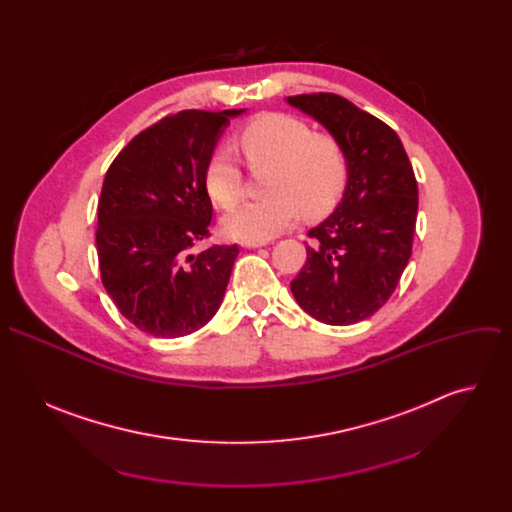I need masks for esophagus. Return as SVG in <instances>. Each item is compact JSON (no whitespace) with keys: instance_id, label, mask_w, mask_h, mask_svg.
Instances as JSON below:
<instances>
[{"instance_id":"1","label":"esophagus","mask_w":512,"mask_h":512,"mask_svg":"<svg viewBox=\"0 0 512 512\" xmlns=\"http://www.w3.org/2000/svg\"><path fill=\"white\" fill-rule=\"evenodd\" d=\"M241 245H243V247H247V249H255V247H263V245H267V241H241Z\"/></svg>"}]
</instances>
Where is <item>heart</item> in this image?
<instances>
[{"mask_svg": "<svg viewBox=\"0 0 512 512\" xmlns=\"http://www.w3.org/2000/svg\"><path fill=\"white\" fill-rule=\"evenodd\" d=\"M247 164L269 166L263 190L269 194L237 208L225 218L235 239L267 241L306 216H322L342 196L348 182V160L342 145L326 133L285 113H263L237 135ZM204 188L210 200L231 210L243 196V172L231 150L216 148L204 168Z\"/></svg>", "mask_w": 512, "mask_h": 512, "instance_id": "1", "label": "heart"}]
</instances>
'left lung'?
<instances>
[{
	"instance_id": "obj_1",
	"label": "left lung",
	"mask_w": 512,
	"mask_h": 512,
	"mask_svg": "<svg viewBox=\"0 0 512 512\" xmlns=\"http://www.w3.org/2000/svg\"><path fill=\"white\" fill-rule=\"evenodd\" d=\"M287 103L320 121L348 160L342 202L308 231L312 245L291 294L324 324H356L387 304L409 263L417 180L399 135L348 99L312 93Z\"/></svg>"
}]
</instances>
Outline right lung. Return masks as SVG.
<instances>
[{
	"label": "right lung",
	"mask_w": 512,
	"mask_h": 512,
	"mask_svg": "<svg viewBox=\"0 0 512 512\" xmlns=\"http://www.w3.org/2000/svg\"><path fill=\"white\" fill-rule=\"evenodd\" d=\"M243 109H186L137 133L109 166L97 206L101 281L117 310L141 332L180 338L221 308L239 255L212 245L208 156Z\"/></svg>",
	"instance_id": "add662e5"
}]
</instances>
